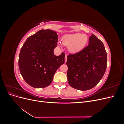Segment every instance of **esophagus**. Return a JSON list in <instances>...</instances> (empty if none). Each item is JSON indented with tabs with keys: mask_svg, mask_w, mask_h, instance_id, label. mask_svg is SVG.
I'll return each mask as SVG.
<instances>
[{
	"mask_svg": "<svg viewBox=\"0 0 124 124\" xmlns=\"http://www.w3.org/2000/svg\"><path fill=\"white\" fill-rule=\"evenodd\" d=\"M67 61V55H66L65 57V62H66Z\"/></svg>",
	"mask_w": 124,
	"mask_h": 124,
	"instance_id": "1",
	"label": "esophagus"
}]
</instances>
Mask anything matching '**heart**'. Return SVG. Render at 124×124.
Returning <instances> with one entry per match:
<instances>
[{"label":"heart","mask_w":124,"mask_h":124,"mask_svg":"<svg viewBox=\"0 0 124 124\" xmlns=\"http://www.w3.org/2000/svg\"><path fill=\"white\" fill-rule=\"evenodd\" d=\"M62 42L68 46V49L70 53L76 54L84 49L88 42V38L85 35L76 33L63 36Z\"/></svg>","instance_id":"1"}]
</instances>
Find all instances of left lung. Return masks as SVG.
I'll return each instance as SVG.
<instances>
[{
	"label": "left lung",
	"instance_id": "8db88e82",
	"mask_svg": "<svg viewBox=\"0 0 124 124\" xmlns=\"http://www.w3.org/2000/svg\"><path fill=\"white\" fill-rule=\"evenodd\" d=\"M107 55L103 43L94 35L88 46L80 52L67 56V78L71 87L80 91L94 87L107 69Z\"/></svg>",
	"mask_w": 124,
	"mask_h": 124
}]
</instances>
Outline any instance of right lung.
<instances>
[{
	"mask_svg": "<svg viewBox=\"0 0 124 124\" xmlns=\"http://www.w3.org/2000/svg\"><path fill=\"white\" fill-rule=\"evenodd\" d=\"M58 35L50 29H42L27 39L22 47L18 67L25 81L31 87H46L52 83L54 75L65 62V54H54Z\"/></svg>",
	"mask_w": 124,
	"mask_h": 124,
	"instance_id": "obj_1",
	"label": "right lung"
}]
</instances>
